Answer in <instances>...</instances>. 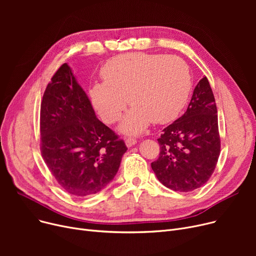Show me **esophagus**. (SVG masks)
<instances>
[{
    "instance_id": "1",
    "label": "esophagus",
    "mask_w": 256,
    "mask_h": 256,
    "mask_svg": "<svg viewBox=\"0 0 256 256\" xmlns=\"http://www.w3.org/2000/svg\"><path fill=\"white\" fill-rule=\"evenodd\" d=\"M137 143V140L134 139V138H126V144L128 147H132V145H135Z\"/></svg>"
}]
</instances>
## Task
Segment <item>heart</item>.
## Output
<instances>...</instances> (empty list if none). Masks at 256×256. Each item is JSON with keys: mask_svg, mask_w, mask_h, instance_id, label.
Listing matches in <instances>:
<instances>
[{"mask_svg": "<svg viewBox=\"0 0 256 256\" xmlns=\"http://www.w3.org/2000/svg\"><path fill=\"white\" fill-rule=\"evenodd\" d=\"M104 83L94 84L90 98L100 116L115 122L128 102L132 108L121 128L142 132L150 121L164 124L176 117L191 88V76L184 60L176 56L130 52L108 62Z\"/></svg>", "mask_w": 256, "mask_h": 256, "instance_id": "b5f03b06", "label": "heart"}]
</instances>
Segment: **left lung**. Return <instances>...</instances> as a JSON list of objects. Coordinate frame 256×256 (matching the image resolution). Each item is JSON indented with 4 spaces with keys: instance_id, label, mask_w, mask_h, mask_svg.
I'll return each mask as SVG.
<instances>
[{
    "instance_id": "1",
    "label": "left lung",
    "mask_w": 256,
    "mask_h": 256,
    "mask_svg": "<svg viewBox=\"0 0 256 256\" xmlns=\"http://www.w3.org/2000/svg\"><path fill=\"white\" fill-rule=\"evenodd\" d=\"M158 142L160 152L152 168L165 186L190 192L210 180L221 142L216 102L206 76L195 87L184 114L163 130Z\"/></svg>"
}]
</instances>
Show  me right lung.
Returning <instances> with one entry per match:
<instances>
[{"instance_id":"right-lung-1","label":"right lung","mask_w":256,"mask_h":256,"mask_svg":"<svg viewBox=\"0 0 256 256\" xmlns=\"http://www.w3.org/2000/svg\"><path fill=\"white\" fill-rule=\"evenodd\" d=\"M40 150L58 184L78 197L102 191L116 176L128 150L124 141L98 120L66 63L44 93Z\"/></svg>"}]
</instances>
